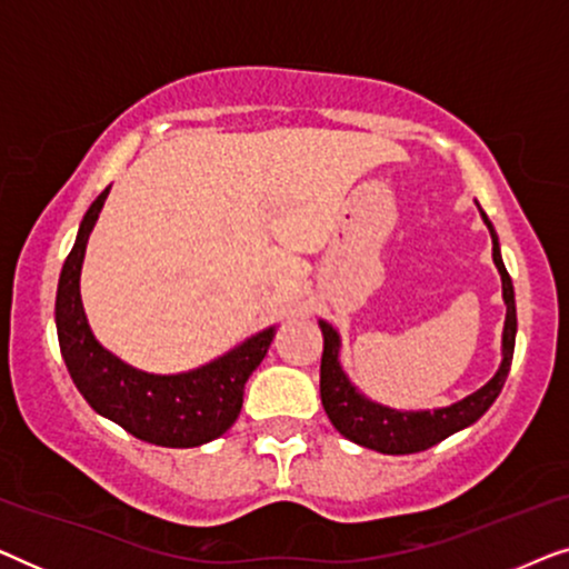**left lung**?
<instances>
[{
  "mask_svg": "<svg viewBox=\"0 0 569 569\" xmlns=\"http://www.w3.org/2000/svg\"><path fill=\"white\" fill-rule=\"evenodd\" d=\"M479 209L489 236H492V261L502 279V300H505V326H502V362L492 378L477 391L463 396L461 401L448 403L438 409H393L386 403L372 401L365 396L352 380H349L345 365H341V337L329 321H318L323 333V355H321V403L329 415L331 425L357 446L378 450L388 456L419 453L438 446L440 440L450 438L477 422L485 411L492 407L500 396L505 378H508L512 365V349H516L518 316H516V290L512 279L505 269L500 253V238H497L495 224L489 222L485 209Z\"/></svg>",
  "mask_w": 569,
  "mask_h": 569,
  "instance_id": "obj_1",
  "label": "left lung"
}]
</instances>
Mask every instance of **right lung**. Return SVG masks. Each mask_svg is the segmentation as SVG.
I'll use <instances>...</instances> for the list:
<instances>
[{
    "mask_svg": "<svg viewBox=\"0 0 569 569\" xmlns=\"http://www.w3.org/2000/svg\"><path fill=\"white\" fill-rule=\"evenodd\" d=\"M108 193L111 186L100 191V197L84 212L72 251L59 274L53 321H57L61 357L77 391L100 417L111 419L152 446L199 448L236 425L243 407L246 380L267 357L277 326L251 333L199 368L170 372V376L139 370L106 349L84 316L80 277L90 232L96 228Z\"/></svg>",
    "mask_w": 569,
    "mask_h": 569,
    "instance_id": "right-lung-1",
    "label": "right lung"
}]
</instances>
